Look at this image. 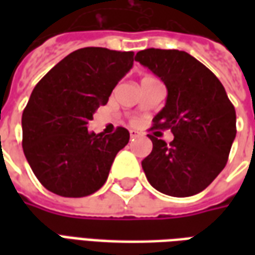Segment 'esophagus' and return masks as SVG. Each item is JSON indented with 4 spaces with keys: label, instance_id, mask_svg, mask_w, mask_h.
<instances>
[{
    "label": "esophagus",
    "instance_id": "obj_1",
    "mask_svg": "<svg viewBox=\"0 0 255 255\" xmlns=\"http://www.w3.org/2000/svg\"><path fill=\"white\" fill-rule=\"evenodd\" d=\"M129 136H131V139L138 138V136H140V132L135 131V129H131V131H129Z\"/></svg>",
    "mask_w": 255,
    "mask_h": 255
}]
</instances>
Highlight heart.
Listing matches in <instances>:
<instances>
[{
    "instance_id": "b5f03b06",
    "label": "heart",
    "mask_w": 255,
    "mask_h": 255,
    "mask_svg": "<svg viewBox=\"0 0 255 255\" xmlns=\"http://www.w3.org/2000/svg\"><path fill=\"white\" fill-rule=\"evenodd\" d=\"M143 79H150V78H143Z\"/></svg>"
}]
</instances>
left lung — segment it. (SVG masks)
I'll use <instances>...</instances> for the list:
<instances>
[{
	"instance_id": "1",
	"label": "left lung",
	"mask_w": 255,
	"mask_h": 255,
	"mask_svg": "<svg viewBox=\"0 0 255 255\" xmlns=\"http://www.w3.org/2000/svg\"><path fill=\"white\" fill-rule=\"evenodd\" d=\"M135 61L166 86L165 106L153 128L171 129L175 136L168 144L149 135L153 150L142 161L146 177L166 195H195L224 169L236 136L235 108L216 75L188 53L146 49Z\"/></svg>"
}]
</instances>
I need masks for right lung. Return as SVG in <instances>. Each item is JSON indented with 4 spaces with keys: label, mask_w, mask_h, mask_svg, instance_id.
I'll use <instances>...</instances> for the list:
<instances>
[{
    "label": "right lung",
    "mask_w": 255,
    "mask_h": 255,
    "mask_svg": "<svg viewBox=\"0 0 255 255\" xmlns=\"http://www.w3.org/2000/svg\"><path fill=\"white\" fill-rule=\"evenodd\" d=\"M133 52L83 47L63 58L39 80L21 117L23 150L36 179L67 198L87 197L105 184L129 132H89L100 105L132 68Z\"/></svg>",
    "instance_id": "obj_1"
}]
</instances>
